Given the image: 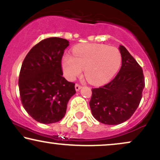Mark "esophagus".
<instances>
[{"mask_svg": "<svg viewBox=\"0 0 160 160\" xmlns=\"http://www.w3.org/2000/svg\"><path fill=\"white\" fill-rule=\"evenodd\" d=\"M81 88H82V86L80 85H79V84H76V85H75V90H76L77 92H78L80 89H81Z\"/></svg>", "mask_w": 160, "mask_h": 160, "instance_id": "esophagus-1", "label": "esophagus"}]
</instances>
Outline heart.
<instances>
[{
	"label": "heart",
	"mask_w": 160,
	"mask_h": 160,
	"mask_svg": "<svg viewBox=\"0 0 160 160\" xmlns=\"http://www.w3.org/2000/svg\"><path fill=\"white\" fill-rule=\"evenodd\" d=\"M73 55L66 54L62 58V68L65 78L74 80L85 67L86 78L94 85L111 80L122 62V56L117 47L98 43L77 46L73 49Z\"/></svg>",
	"instance_id": "1"
}]
</instances>
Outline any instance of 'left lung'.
Listing matches in <instances>:
<instances>
[{
  "instance_id": "obj_1",
  "label": "left lung",
  "mask_w": 160,
  "mask_h": 160,
  "mask_svg": "<svg viewBox=\"0 0 160 160\" xmlns=\"http://www.w3.org/2000/svg\"><path fill=\"white\" fill-rule=\"evenodd\" d=\"M122 66L113 80L92 89L89 106L92 116L106 125L128 120L136 111L142 97L144 78L142 68L123 46L119 47Z\"/></svg>"
}]
</instances>
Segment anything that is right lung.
I'll use <instances>...</instances> for the list:
<instances>
[{"label":"right lung","mask_w":160,"mask_h":160,"mask_svg":"<svg viewBox=\"0 0 160 160\" xmlns=\"http://www.w3.org/2000/svg\"><path fill=\"white\" fill-rule=\"evenodd\" d=\"M68 46L66 39L47 38L29 51L22 65L19 78L22 104L40 123L61 120L69 99L76 93L75 84L62 77V58Z\"/></svg>","instance_id":"right-lung-1"}]
</instances>
